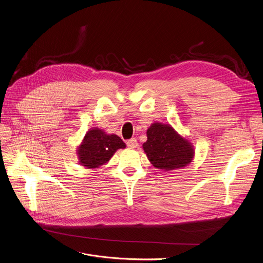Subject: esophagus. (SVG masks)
<instances>
[{
    "label": "esophagus",
    "instance_id": "obj_1",
    "mask_svg": "<svg viewBox=\"0 0 263 263\" xmlns=\"http://www.w3.org/2000/svg\"><path fill=\"white\" fill-rule=\"evenodd\" d=\"M137 145H138V144H137L136 138H131V139H129V141H127V146H128L129 148H131V149L136 148Z\"/></svg>",
    "mask_w": 263,
    "mask_h": 263
}]
</instances>
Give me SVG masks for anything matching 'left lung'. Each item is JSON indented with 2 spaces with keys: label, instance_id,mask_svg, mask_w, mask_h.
<instances>
[{
  "label": "left lung",
  "instance_id": "left-lung-1",
  "mask_svg": "<svg viewBox=\"0 0 263 263\" xmlns=\"http://www.w3.org/2000/svg\"><path fill=\"white\" fill-rule=\"evenodd\" d=\"M144 151L154 167L169 171L188 165L194 157V149L187 139L170 126L155 122L147 131Z\"/></svg>",
  "mask_w": 263,
  "mask_h": 263
}]
</instances>
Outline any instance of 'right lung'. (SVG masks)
<instances>
[{
  "label": "right lung",
  "mask_w": 263,
  "mask_h": 263,
  "mask_svg": "<svg viewBox=\"0 0 263 263\" xmlns=\"http://www.w3.org/2000/svg\"><path fill=\"white\" fill-rule=\"evenodd\" d=\"M120 148H126V144L120 137L115 134H106L95 128L85 134L78 150V157L83 166L96 168L107 163Z\"/></svg>",
  "instance_id": "1"
}]
</instances>
